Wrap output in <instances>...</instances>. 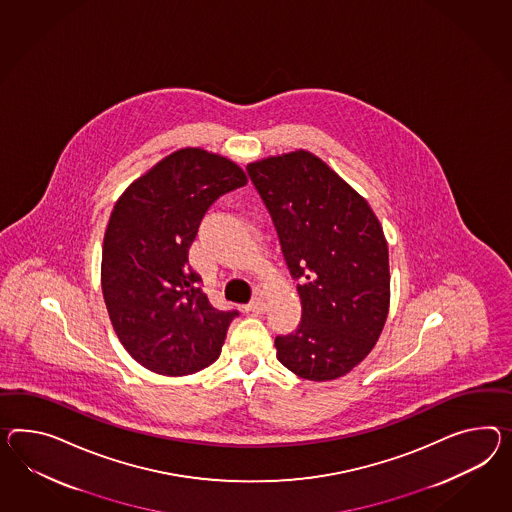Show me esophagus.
<instances>
[{
	"instance_id": "obj_1",
	"label": "esophagus",
	"mask_w": 512,
	"mask_h": 512,
	"mask_svg": "<svg viewBox=\"0 0 512 512\" xmlns=\"http://www.w3.org/2000/svg\"><path fill=\"white\" fill-rule=\"evenodd\" d=\"M249 310L252 314H263V312H265V301H263V297L252 299V302L249 304Z\"/></svg>"
}]
</instances>
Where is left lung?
Masks as SVG:
<instances>
[{"label":"left lung","mask_w":512,"mask_h":512,"mask_svg":"<svg viewBox=\"0 0 512 512\" xmlns=\"http://www.w3.org/2000/svg\"><path fill=\"white\" fill-rule=\"evenodd\" d=\"M247 171L291 275L301 278V325L276 338V358L301 379H340L371 353L390 310L388 241L379 219L366 198L304 148L256 159Z\"/></svg>","instance_id":"left-lung-1"}]
</instances>
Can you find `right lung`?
I'll return each instance as SVG.
<instances>
[{
    "mask_svg": "<svg viewBox=\"0 0 512 512\" xmlns=\"http://www.w3.org/2000/svg\"><path fill=\"white\" fill-rule=\"evenodd\" d=\"M247 184L226 156L185 146L118 197L105 228L102 291L113 330L135 362L165 377L211 366L237 312L211 306L189 247L217 198Z\"/></svg>",
    "mask_w": 512,
    "mask_h": 512,
    "instance_id": "1",
    "label": "right lung"
}]
</instances>
